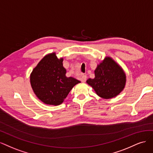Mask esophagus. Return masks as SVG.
I'll return each mask as SVG.
<instances>
[{
    "instance_id": "obj_1",
    "label": "esophagus",
    "mask_w": 153,
    "mask_h": 153,
    "mask_svg": "<svg viewBox=\"0 0 153 153\" xmlns=\"http://www.w3.org/2000/svg\"><path fill=\"white\" fill-rule=\"evenodd\" d=\"M86 79H87V76H86V75H83V76H82V77L81 78V81L82 82H85L86 81Z\"/></svg>"
}]
</instances>
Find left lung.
Returning <instances> with one entry per match:
<instances>
[{"label": "left lung", "instance_id": "1", "mask_svg": "<svg viewBox=\"0 0 153 153\" xmlns=\"http://www.w3.org/2000/svg\"><path fill=\"white\" fill-rule=\"evenodd\" d=\"M86 82L97 94L104 99L118 95L126 84V74L123 68L111 57L105 58L95 70V78L88 79Z\"/></svg>", "mask_w": 153, "mask_h": 153}]
</instances>
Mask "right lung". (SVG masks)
Here are the masks:
<instances>
[{
    "instance_id": "obj_1",
    "label": "right lung",
    "mask_w": 153,
    "mask_h": 153,
    "mask_svg": "<svg viewBox=\"0 0 153 153\" xmlns=\"http://www.w3.org/2000/svg\"><path fill=\"white\" fill-rule=\"evenodd\" d=\"M63 58L55 53L48 54L39 62L30 74V84L36 95L45 104L58 105L65 100L72 88L81 82L67 77Z\"/></svg>"
}]
</instances>
